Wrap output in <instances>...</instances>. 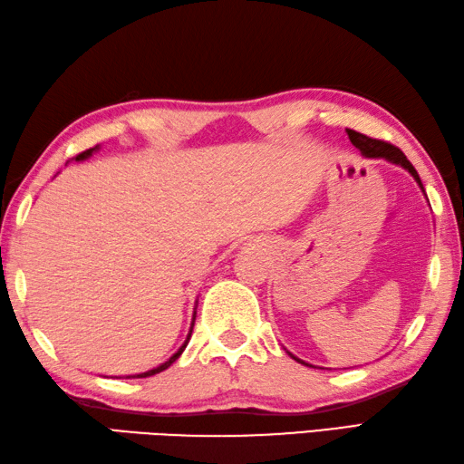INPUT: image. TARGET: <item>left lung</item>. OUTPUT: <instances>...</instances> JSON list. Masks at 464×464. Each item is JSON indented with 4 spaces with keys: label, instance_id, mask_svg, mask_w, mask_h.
<instances>
[{
    "label": "left lung",
    "instance_id": "obj_1",
    "mask_svg": "<svg viewBox=\"0 0 464 464\" xmlns=\"http://www.w3.org/2000/svg\"><path fill=\"white\" fill-rule=\"evenodd\" d=\"M347 133H349L351 144L355 146V148H359L361 154L367 156V158H385L387 162L406 168V170H408L411 176H414V180L420 184V188L424 190L422 180H420L416 168L411 166V162H410V160H408L406 156H403V151H401L400 148L387 144V141H383V140H373V138H369V136H363V133H359V131H355V130H347ZM292 357H294V355H292ZM294 359H296L298 363H302V365H308V363H304V361H300L298 357H294Z\"/></svg>",
    "mask_w": 464,
    "mask_h": 464
}]
</instances>
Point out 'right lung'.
Wrapping results in <instances>:
<instances>
[{
	"instance_id": "1",
	"label": "right lung",
	"mask_w": 464,
	"mask_h": 464,
	"mask_svg": "<svg viewBox=\"0 0 464 464\" xmlns=\"http://www.w3.org/2000/svg\"><path fill=\"white\" fill-rule=\"evenodd\" d=\"M99 146H95V148H91V150H85V151H81V154L77 156V158H74V160H77V162H79V160H85V158H89L91 154H92V151H95ZM192 326H195V320H192ZM192 326H190V333H188V336H187V341H184V344H182V347L179 349V351H176L174 353V355L170 357V359H168L166 361V363H162V365H158L156 369H150V372H146V373H140V375H128V377H151V375H156V373H160V372H164V369H168V367H170L172 363H174V361L176 359H179L180 355H182V351L184 349H187V344H188V341H190V334H192Z\"/></svg>"
}]
</instances>
